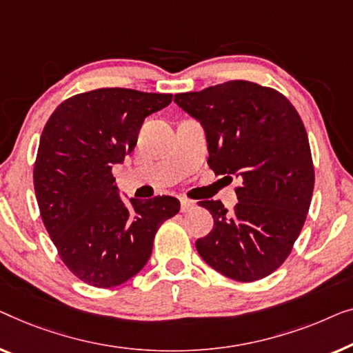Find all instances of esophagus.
Masks as SVG:
<instances>
[{"label": "esophagus", "mask_w": 353, "mask_h": 353, "mask_svg": "<svg viewBox=\"0 0 353 353\" xmlns=\"http://www.w3.org/2000/svg\"><path fill=\"white\" fill-rule=\"evenodd\" d=\"M196 205H195V201H192V200H185V198H182L181 200V211L182 212H188V211H192L193 208H195Z\"/></svg>", "instance_id": "obj_1"}]
</instances>
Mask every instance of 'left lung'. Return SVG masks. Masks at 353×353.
<instances>
[{
	"mask_svg": "<svg viewBox=\"0 0 353 353\" xmlns=\"http://www.w3.org/2000/svg\"><path fill=\"white\" fill-rule=\"evenodd\" d=\"M174 102L205 126L216 174H235L238 203L206 200L214 227L198 238V254L236 281L269 276L291 254L314 193L315 170L299 113L274 88L233 79Z\"/></svg>",
	"mask_w": 353,
	"mask_h": 353,
	"instance_id": "8db88e82",
	"label": "left lung"
}]
</instances>
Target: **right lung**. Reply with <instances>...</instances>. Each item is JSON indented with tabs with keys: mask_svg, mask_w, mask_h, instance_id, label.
<instances>
[{
	"mask_svg": "<svg viewBox=\"0 0 353 353\" xmlns=\"http://www.w3.org/2000/svg\"><path fill=\"white\" fill-rule=\"evenodd\" d=\"M172 94L101 88L63 101L39 137L33 185L43 224L67 269L96 288L128 281L147 264L161 224L181 210L172 196H118L112 166L137 143L145 117Z\"/></svg>",
	"mask_w": 353,
	"mask_h": 353,
	"instance_id": "right-lung-1",
	"label": "right lung"
}]
</instances>
